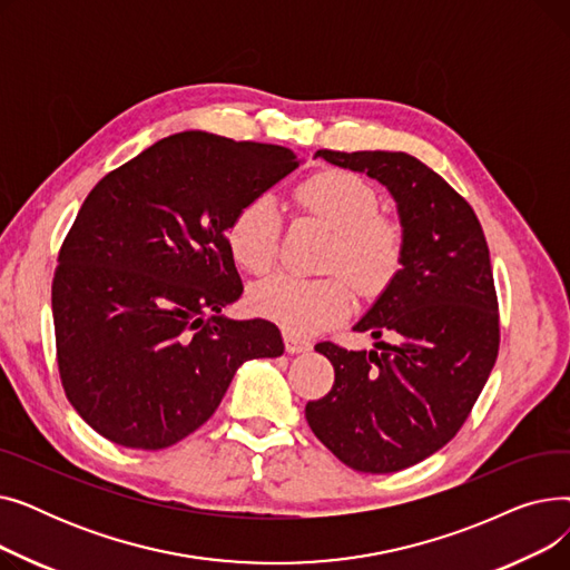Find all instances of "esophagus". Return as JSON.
<instances>
[{
	"mask_svg": "<svg viewBox=\"0 0 570 570\" xmlns=\"http://www.w3.org/2000/svg\"><path fill=\"white\" fill-rule=\"evenodd\" d=\"M284 344H286V351L288 353H305V351H309V340H305V337H301V335H293V333H286L284 335Z\"/></svg>",
	"mask_w": 570,
	"mask_h": 570,
	"instance_id": "esophagus-1",
	"label": "esophagus"
}]
</instances>
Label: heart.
<instances>
[{"mask_svg":"<svg viewBox=\"0 0 570 570\" xmlns=\"http://www.w3.org/2000/svg\"><path fill=\"white\" fill-rule=\"evenodd\" d=\"M295 203L335 230L325 261L327 273L346 274L365 295L381 293L395 279L404 235L397 222L379 215V194L367 179L348 170H325L295 189ZM279 233L277 205L263 194L235 213L226 233L228 249L247 273L267 275L277 263ZM345 278L277 275L252 291V305L261 316L291 331H323L340 323L353 307V286Z\"/></svg>","mask_w":570,"mask_h":570,"instance_id":"1","label":"heart"}]
</instances>
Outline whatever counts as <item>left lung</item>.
<instances>
[{"label": "left lung", "mask_w": 570, "mask_h": 570, "mask_svg": "<svg viewBox=\"0 0 570 570\" xmlns=\"http://www.w3.org/2000/svg\"><path fill=\"white\" fill-rule=\"evenodd\" d=\"M391 189L404 226L402 267L357 333L376 351L318 342L335 367L331 393L307 402L321 443L346 466L393 473L423 462L469 417L499 355V301L485 233L473 207L406 153L318 149Z\"/></svg>", "instance_id": "obj_1"}]
</instances>
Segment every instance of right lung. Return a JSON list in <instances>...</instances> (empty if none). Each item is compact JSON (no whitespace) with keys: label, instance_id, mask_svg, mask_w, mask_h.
<instances>
[{"label":"right lung","instance_id":"right-lung-1","mask_svg":"<svg viewBox=\"0 0 570 570\" xmlns=\"http://www.w3.org/2000/svg\"><path fill=\"white\" fill-rule=\"evenodd\" d=\"M301 159L207 131L161 138L87 194L52 277L57 370L82 421L159 451L198 430L252 357L284 353L265 318L222 316L243 293L228 224Z\"/></svg>","mask_w":570,"mask_h":570}]
</instances>
